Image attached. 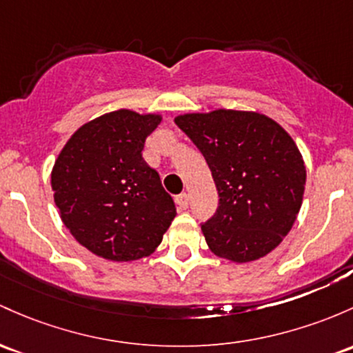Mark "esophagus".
<instances>
[{
	"instance_id": "1",
	"label": "esophagus",
	"mask_w": 353,
	"mask_h": 353,
	"mask_svg": "<svg viewBox=\"0 0 353 353\" xmlns=\"http://www.w3.org/2000/svg\"><path fill=\"white\" fill-rule=\"evenodd\" d=\"M176 204L179 209H188L189 206V194L188 192H183V194L176 196Z\"/></svg>"
}]
</instances>
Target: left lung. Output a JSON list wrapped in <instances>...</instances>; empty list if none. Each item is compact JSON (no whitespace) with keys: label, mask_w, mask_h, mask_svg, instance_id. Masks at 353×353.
<instances>
[{"label":"left lung","mask_w":353,"mask_h":353,"mask_svg":"<svg viewBox=\"0 0 353 353\" xmlns=\"http://www.w3.org/2000/svg\"><path fill=\"white\" fill-rule=\"evenodd\" d=\"M203 152L219 194L201 226L209 250L234 263L271 253L296 221L307 181L290 134L258 112L218 110L174 119Z\"/></svg>","instance_id":"8db88e82"}]
</instances>
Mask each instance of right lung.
I'll use <instances>...</instances> for the list:
<instances>
[{"label": "right lung", "mask_w": 353, "mask_h": 353, "mask_svg": "<svg viewBox=\"0 0 353 353\" xmlns=\"http://www.w3.org/2000/svg\"><path fill=\"white\" fill-rule=\"evenodd\" d=\"M159 114L120 108L83 123L58 154L53 199L73 238L110 261L145 258L161 245L176 206L142 159Z\"/></svg>", "instance_id": "1"}]
</instances>
